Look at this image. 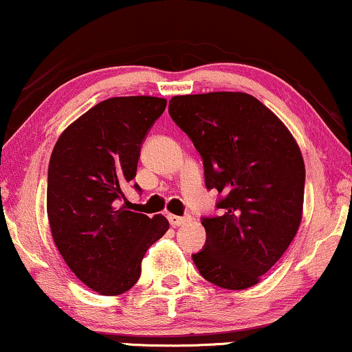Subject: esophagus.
Listing matches in <instances>:
<instances>
[{"mask_svg": "<svg viewBox=\"0 0 352 352\" xmlns=\"http://www.w3.org/2000/svg\"><path fill=\"white\" fill-rule=\"evenodd\" d=\"M168 222L173 226V228H177V226H182L185 224V222L190 221V216H175V214H168Z\"/></svg>", "mask_w": 352, "mask_h": 352, "instance_id": "34e87169", "label": "esophagus"}]
</instances>
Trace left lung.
<instances>
[{
  "label": "left lung",
  "instance_id": "8db88e82",
  "mask_svg": "<svg viewBox=\"0 0 352 352\" xmlns=\"http://www.w3.org/2000/svg\"><path fill=\"white\" fill-rule=\"evenodd\" d=\"M168 113L201 155L219 216H204L193 263L224 289L255 286L291 245L304 204L305 166L284 123L245 92L175 96Z\"/></svg>",
  "mask_w": 352,
  "mask_h": 352
}]
</instances>
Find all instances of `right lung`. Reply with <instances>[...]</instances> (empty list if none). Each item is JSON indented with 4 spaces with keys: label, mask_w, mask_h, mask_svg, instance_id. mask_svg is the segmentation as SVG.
<instances>
[{
    "label": "right lung",
    "mask_w": 352,
    "mask_h": 352,
    "mask_svg": "<svg viewBox=\"0 0 352 352\" xmlns=\"http://www.w3.org/2000/svg\"><path fill=\"white\" fill-rule=\"evenodd\" d=\"M166 105L149 96L107 99L71 123L53 148L47 186L53 240L78 279L102 296L135 286L146 250L168 229L164 216L118 206Z\"/></svg>",
    "instance_id": "1"
}]
</instances>
